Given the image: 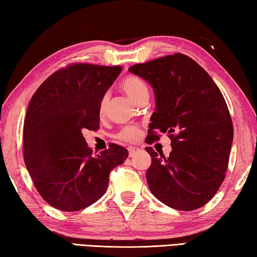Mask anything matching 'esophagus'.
<instances>
[{
	"mask_svg": "<svg viewBox=\"0 0 257 257\" xmlns=\"http://www.w3.org/2000/svg\"><path fill=\"white\" fill-rule=\"evenodd\" d=\"M138 152H139V149H138V148H130V149H128V156L130 157H133V156H136L137 154H138Z\"/></svg>",
	"mask_w": 257,
	"mask_h": 257,
	"instance_id": "obj_1",
	"label": "esophagus"
}]
</instances>
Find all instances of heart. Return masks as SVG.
Listing matches in <instances>:
<instances>
[{
    "label": "heart",
    "mask_w": 257,
    "mask_h": 257,
    "mask_svg": "<svg viewBox=\"0 0 257 257\" xmlns=\"http://www.w3.org/2000/svg\"><path fill=\"white\" fill-rule=\"evenodd\" d=\"M120 87L123 91L127 94V96L132 99L133 101H137L138 98L142 96V94L148 93V85L141 78L137 75H128L123 79L120 83ZM108 100V97L105 96L101 99L100 102V111L102 112L105 110L106 103ZM140 136V130L137 126H126L118 133V138L125 141H136Z\"/></svg>",
    "instance_id": "obj_1"
}]
</instances>
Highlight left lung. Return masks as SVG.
<instances>
[{
    "instance_id": "1",
    "label": "left lung",
    "mask_w": 257,
    "mask_h": 257,
    "mask_svg": "<svg viewBox=\"0 0 257 257\" xmlns=\"http://www.w3.org/2000/svg\"><path fill=\"white\" fill-rule=\"evenodd\" d=\"M149 83L156 108L148 143L167 133L172 152L151 156L147 182L152 194L169 208L192 211L208 203L228 168L233 127L217 84L191 57L175 54L128 69Z\"/></svg>"
}]
</instances>
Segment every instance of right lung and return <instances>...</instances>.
<instances>
[{"instance_id":"right-lung-1","label":"right lung","mask_w":257,"mask_h":257,"mask_svg":"<svg viewBox=\"0 0 257 257\" xmlns=\"http://www.w3.org/2000/svg\"><path fill=\"white\" fill-rule=\"evenodd\" d=\"M120 66L72 64L44 81L34 93L24 124V159L43 199L74 212L105 194L109 173L128 157L110 145L92 154L82 131L97 130L100 102Z\"/></svg>"}]
</instances>
